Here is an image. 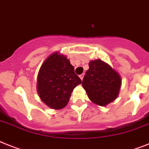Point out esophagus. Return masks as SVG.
Instances as JSON below:
<instances>
[{
	"mask_svg": "<svg viewBox=\"0 0 149 149\" xmlns=\"http://www.w3.org/2000/svg\"><path fill=\"white\" fill-rule=\"evenodd\" d=\"M79 77H80L81 80H82V79H83V77H84V74H81L80 76H79Z\"/></svg>",
	"mask_w": 149,
	"mask_h": 149,
	"instance_id": "esophagus-1",
	"label": "esophagus"
}]
</instances>
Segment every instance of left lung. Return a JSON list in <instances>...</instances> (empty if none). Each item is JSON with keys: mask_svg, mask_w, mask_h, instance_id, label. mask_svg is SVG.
I'll return each mask as SVG.
<instances>
[{"mask_svg": "<svg viewBox=\"0 0 149 149\" xmlns=\"http://www.w3.org/2000/svg\"><path fill=\"white\" fill-rule=\"evenodd\" d=\"M88 66L89 69L82 80V87L92 103L107 105L119 95L122 83L120 75L101 59L91 61Z\"/></svg>", "mask_w": 149, "mask_h": 149, "instance_id": "1", "label": "left lung"}]
</instances>
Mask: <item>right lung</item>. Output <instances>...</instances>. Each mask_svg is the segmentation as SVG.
<instances>
[{
  "label": "right lung",
  "mask_w": 149,
  "mask_h": 149,
  "mask_svg": "<svg viewBox=\"0 0 149 149\" xmlns=\"http://www.w3.org/2000/svg\"><path fill=\"white\" fill-rule=\"evenodd\" d=\"M81 83L70 60L56 51L48 56L40 67L37 92L47 107L60 110L67 106L74 88Z\"/></svg>",
  "instance_id": "right-lung-1"
}]
</instances>
